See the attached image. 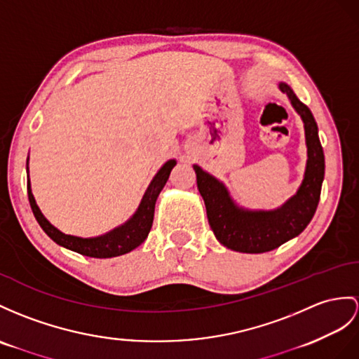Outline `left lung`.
I'll return each mask as SVG.
<instances>
[{
	"label": "left lung",
	"mask_w": 359,
	"mask_h": 359,
	"mask_svg": "<svg viewBox=\"0 0 359 359\" xmlns=\"http://www.w3.org/2000/svg\"><path fill=\"white\" fill-rule=\"evenodd\" d=\"M278 90L290 99L304 126L308 147L304 175L300 187L280 207L273 210H251L241 207L229 189L212 173L194 164L196 184L204 199L208 224L224 247L239 252H266L299 236L316 213L321 184L325 180V154L318 138V126L311 109L302 103L291 86L277 83Z\"/></svg>",
	"instance_id": "1"
}]
</instances>
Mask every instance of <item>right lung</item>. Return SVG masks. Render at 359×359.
Instances as JSON below:
<instances>
[{"label": "right lung", "instance_id": "1", "mask_svg": "<svg viewBox=\"0 0 359 359\" xmlns=\"http://www.w3.org/2000/svg\"><path fill=\"white\" fill-rule=\"evenodd\" d=\"M177 164V160L165 161L160 170L155 173L151 184L147 186L144 195L140 201V205L137 207L135 213L129 217V219L121 224L111 231L95 236V238H81V236L65 234L51 224L46 216L42 215L41 208L38 207L36 201L32 194L30 178H29V156H27V194L30 207L33 210V215L36 217L41 229L47 233L50 239H53L57 245L64 247L67 250H72L79 252L82 256L95 257V259H108V257H117L126 252L135 250L142 245L146 241L147 234H149L154 222V212H155V203L158 198L160 191L165 186L169 180V175L172 169Z\"/></svg>", "mask_w": 359, "mask_h": 359}]
</instances>
